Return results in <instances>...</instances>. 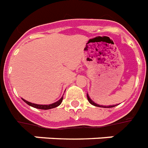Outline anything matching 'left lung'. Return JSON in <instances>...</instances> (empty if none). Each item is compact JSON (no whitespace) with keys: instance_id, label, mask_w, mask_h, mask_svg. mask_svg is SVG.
I'll list each match as a JSON object with an SVG mask.
<instances>
[{"instance_id":"1","label":"left lung","mask_w":148,"mask_h":148,"mask_svg":"<svg viewBox=\"0 0 148 148\" xmlns=\"http://www.w3.org/2000/svg\"><path fill=\"white\" fill-rule=\"evenodd\" d=\"M87 99H88V101H89V103L92 104V106H97V107H101V108H112V107H114V106H116V105H112V106H101V105H99V104L95 103V101H93L92 99H90V97L89 95H88L87 93Z\"/></svg>"}]
</instances>
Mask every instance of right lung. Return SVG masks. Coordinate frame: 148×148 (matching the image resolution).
<instances>
[{
    "label": "right lung",
    "mask_w": 148,
    "mask_h": 148,
    "mask_svg": "<svg viewBox=\"0 0 148 148\" xmlns=\"http://www.w3.org/2000/svg\"><path fill=\"white\" fill-rule=\"evenodd\" d=\"M23 100V101H25L27 105H29V106H32V107L36 108H39V109H42V110H48V109H51V108H54L57 107L60 105V104L62 103V99H63V96H62V98L60 99V100H58L57 101H56L53 104H49V105H38V104H34V103H31V102H29V101H27V100L25 99H22Z\"/></svg>",
    "instance_id": "add662e5"
}]
</instances>
